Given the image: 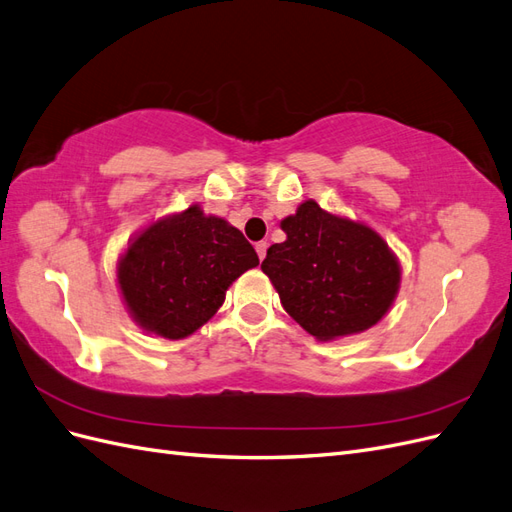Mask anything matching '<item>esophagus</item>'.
Listing matches in <instances>:
<instances>
[{
  "label": "esophagus",
  "mask_w": 512,
  "mask_h": 512,
  "mask_svg": "<svg viewBox=\"0 0 512 512\" xmlns=\"http://www.w3.org/2000/svg\"><path fill=\"white\" fill-rule=\"evenodd\" d=\"M255 251H257V257L264 261V257H266V251H268V242H257L255 244Z\"/></svg>",
  "instance_id": "esophagus-1"
}]
</instances>
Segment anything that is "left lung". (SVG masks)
Returning a JSON list of instances; mask_svg holds the SVG:
<instances>
[{
  "instance_id": "obj_1",
  "label": "left lung",
  "mask_w": 512,
  "mask_h": 512,
  "mask_svg": "<svg viewBox=\"0 0 512 512\" xmlns=\"http://www.w3.org/2000/svg\"><path fill=\"white\" fill-rule=\"evenodd\" d=\"M281 229L287 238L268 248L261 270L283 309L317 341L360 334L390 311L401 264L373 227L306 199Z\"/></svg>"
}]
</instances>
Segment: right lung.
Listing matches in <instances>:
<instances>
[{
	"mask_svg": "<svg viewBox=\"0 0 512 512\" xmlns=\"http://www.w3.org/2000/svg\"><path fill=\"white\" fill-rule=\"evenodd\" d=\"M255 266L259 257L242 231L193 203L137 231L118 259L115 276L135 324L178 341L208 324L231 283Z\"/></svg>",
	"mask_w": 512,
	"mask_h": 512,
	"instance_id": "1",
	"label": "right lung"
}]
</instances>
